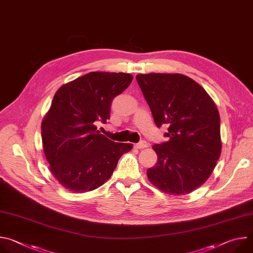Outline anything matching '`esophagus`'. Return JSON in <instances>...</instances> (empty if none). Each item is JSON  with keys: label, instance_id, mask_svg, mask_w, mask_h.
I'll list each match as a JSON object with an SVG mask.
<instances>
[{"label": "esophagus", "instance_id": "1", "mask_svg": "<svg viewBox=\"0 0 253 253\" xmlns=\"http://www.w3.org/2000/svg\"><path fill=\"white\" fill-rule=\"evenodd\" d=\"M134 146H135V148H138V149L145 148V147H147V146H148V143H147L145 140H142V141H140L139 143L135 144Z\"/></svg>", "mask_w": 253, "mask_h": 253}]
</instances>
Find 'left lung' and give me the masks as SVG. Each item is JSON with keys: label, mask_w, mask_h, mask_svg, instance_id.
<instances>
[{"label": "left lung", "mask_w": 253, "mask_h": 253, "mask_svg": "<svg viewBox=\"0 0 253 253\" xmlns=\"http://www.w3.org/2000/svg\"><path fill=\"white\" fill-rule=\"evenodd\" d=\"M138 85L166 142L153 145L158 156L147 170L150 182L167 194L183 195L201 186L221 153L220 117L207 92L181 74H139Z\"/></svg>", "instance_id": "obj_1"}]
</instances>
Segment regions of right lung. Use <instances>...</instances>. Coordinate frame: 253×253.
<instances>
[{"label": "right lung", "mask_w": 253, "mask_h": 253, "mask_svg": "<svg viewBox=\"0 0 253 253\" xmlns=\"http://www.w3.org/2000/svg\"><path fill=\"white\" fill-rule=\"evenodd\" d=\"M131 74L91 72L55 94L42 122V141L51 172L72 192L92 191L111 177L119 158L133 147L100 134L113 99L128 88Z\"/></svg>", "instance_id": "add662e5"}]
</instances>
